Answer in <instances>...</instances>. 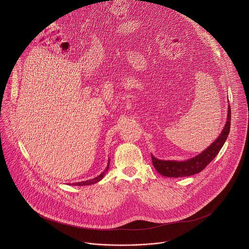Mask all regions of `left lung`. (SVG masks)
<instances>
[{
  "mask_svg": "<svg viewBox=\"0 0 249 249\" xmlns=\"http://www.w3.org/2000/svg\"><path fill=\"white\" fill-rule=\"evenodd\" d=\"M231 109L228 106L227 121L220 135L213 141L204 151L186 161H165L155 158L151 154L152 164L155 170L162 176L167 178H183L190 177L203 171L207 165L219 152L220 148L226 141L230 131Z\"/></svg>",
  "mask_w": 249,
  "mask_h": 249,
  "instance_id": "obj_1",
  "label": "left lung"
}]
</instances>
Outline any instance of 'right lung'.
Returning a JSON list of instances; mask_svg holds the SVG:
<instances>
[{
  "instance_id": "add662e5",
  "label": "right lung",
  "mask_w": 249,
  "mask_h": 249,
  "mask_svg": "<svg viewBox=\"0 0 249 249\" xmlns=\"http://www.w3.org/2000/svg\"><path fill=\"white\" fill-rule=\"evenodd\" d=\"M109 164H110V161H108V164H107L106 171L103 172V174H101V175L98 176L97 178L90 179V180H86V181H82V182H77V183H74L73 185H76V186H87V185H92V184H95V183L101 181V180L104 178V177L106 176V174H107V170H108V168H109Z\"/></svg>"
}]
</instances>
